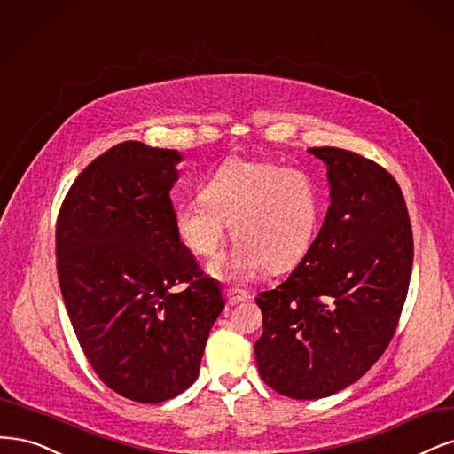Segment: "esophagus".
<instances>
[{
    "instance_id": "1",
    "label": "esophagus",
    "mask_w": 454,
    "mask_h": 454,
    "mask_svg": "<svg viewBox=\"0 0 454 454\" xmlns=\"http://www.w3.org/2000/svg\"><path fill=\"white\" fill-rule=\"evenodd\" d=\"M224 296L230 305H238L247 300V292L238 290V288H224Z\"/></svg>"
}]
</instances>
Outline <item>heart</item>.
<instances>
[{
  "mask_svg": "<svg viewBox=\"0 0 454 454\" xmlns=\"http://www.w3.org/2000/svg\"><path fill=\"white\" fill-rule=\"evenodd\" d=\"M320 206V190L307 173L236 156L209 175L201 198L175 206L173 223L181 243L206 260L221 251L231 224L238 243L211 271L245 281L264 268H296L315 241Z\"/></svg>",
  "mask_w": 454,
  "mask_h": 454,
  "instance_id": "b5f03b06",
  "label": "heart"
}]
</instances>
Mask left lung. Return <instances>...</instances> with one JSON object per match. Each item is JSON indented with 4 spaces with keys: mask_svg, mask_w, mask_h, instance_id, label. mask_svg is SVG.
<instances>
[{
    "mask_svg": "<svg viewBox=\"0 0 454 454\" xmlns=\"http://www.w3.org/2000/svg\"><path fill=\"white\" fill-rule=\"evenodd\" d=\"M328 166L330 207L288 279L260 292L262 381L294 400L326 398L387 350L413 268V231L396 179L353 151L313 147Z\"/></svg>",
    "mask_w": 454,
    "mask_h": 454,
    "instance_id": "obj_1",
    "label": "left lung"
}]
</instances>
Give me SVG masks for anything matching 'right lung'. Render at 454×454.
Instances as JSON below:
<instances>
[{
  "label": "right lung",
  "mask_w": 454,
  "mask_h": 454,
  "mask_svg": "<svg viewBox=\"0 0 454 454\" xmlns=\"http://www.w3.org/2000/svg\"><path fill=\"white\" fill-rule=\"evenodd\" d=\"M179 162L171 149L114 145L82 169L56 221L58 283L82 353L111 390L139 403L196 381L224 309L221 286L175 231Z\"/></svg>",
  "instance_id": "1"
}]
</instances>
